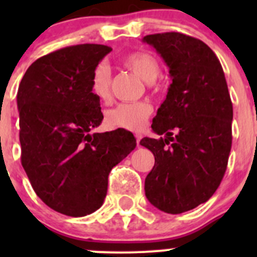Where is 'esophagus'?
<instances>
[{
    "mask_svg": "<svg viewBox=\"0 0 257 257\" xmlns=\"http://www.w3.org/2000/svg\"><path fill=\"white\" fill-rule=\"evenodd\" d=\"M136 144L138 145H140V140H142V135H140V134H136Z\"/></svg>",
    "mask_w": 257,
    "mask_h": 257,
    "instance_id": "esophagus-1",
    "label": "esophagus"
}]
</instances>
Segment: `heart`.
Instances as JSON below:
<instances>
[{"label": "heart", "mask_w": 257, "mask_h": 257, "mask_svg": "<svg viewBox=\"0 0 257 257\" xmlns=\"http://www.w3.org/2000/svg\"><path fill=\"white\" fill-rule=\"evenodd\" d=\"M123 63L145 82H154L160 76V63L147 51L131 52L124 56ZM90 86L94 96L100 101H106L110 97V69L106 63H99L95 67ZM152 110V105L147 101L122 103L106 112L105 123L113 128L139 131L145 126Z\"/></svg>", "instance_id": "b5f03b06"}]
</instances>
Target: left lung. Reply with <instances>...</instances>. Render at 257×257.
<instances>
[{
    "mask_svg": "<svg viewBox=\"0 0 257 257\" xmlns=\"http://www.w3.org/2000/svg\"><path fill=\"white\" fill-rule=\"evenodd\" d=\"M143 42L160 54L172 79L152 123L165 138L140 140L154 156L145 196L176 215L205 203L219 188L231 148L233 105L221 64L205 42L178 32Z\"/></svg>",
    "mask_w": 257,
    "mask_h": 257,
    "instance_id": "8db88e82",
    "label": "left lung"
}]
</instances>
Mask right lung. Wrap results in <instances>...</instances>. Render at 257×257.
<instances>
[{
  "label": "right lung",
  "instance_id": "add662e5",
  "mask_svg": "<svg viewBox=\"0 0 257 257\" xmlns=\"http://www.w3.org/2000/svg\"><path fill=\"white\" fill-rule=\"evenodd\" d=\"M110 51L85 44L51 52L27 69L18 90L23 169L36 194L67 216L101 207L109 172L136 147L123 128L91 134L103 121L91 74Z\"/></svg>",
  "mask_w": 257,
  "mask_h": 257
}]
</instances>
